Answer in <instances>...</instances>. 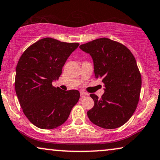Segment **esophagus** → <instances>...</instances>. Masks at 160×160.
<instances>
[{"label": "esophagus", "mask_w": 160, "mask_h": 160, "mask_svg": "<svg viewBox=\"0 0 160 160\" xmlns=\"http://www.w3.org/2000/svg\"><path fill=\"white\" fill-rule=\"evenodd\" d=\"M80 96L82 97V98H85V97L86 96H88V94H87V93H86L85 92H82V91H81V92H80Z\"/></svg>", "instance_id": "obj_1"}]
</instances>
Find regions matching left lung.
<instances>
[{"label":"left lung","instance_id":"8db88e82","mask_svg":"<svg viewBox=\"0 0 160 160\" xmlns=\"http://www.w3.org/2000/svg\"><path fill=\"white\" fill-rule=\"evenodd\" d=\"M94 62L95 78L104 83L100 99L90 97L94 106L87 112L91 122L107 129L122 126L131 118L138 104L142 79L134 55L126 46L108 38H99L82 44Z\"/></svg>","mask_w":160,"mask_h":160}]
</instances>
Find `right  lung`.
Masks as SVG:
<instances>
[{
	"label": "right lung",
	"mask_w": 160,
	"mask_h": 160,
	"mask_svg": "<svg viewBox=\"0 0 160 160\" xmlns=\"http://www.w3.org/2000/svg\"><path fill=\"white\" fill-rule=\"evenodd\" d=\"M78 46L43 38L26 48L18 60L16 94L24 114L38 128L52 129L63 124L78 102V90L63 91L52 86Z\"/></svg>",
	"instance_id": "right-lung-1"
}]
</instances>
